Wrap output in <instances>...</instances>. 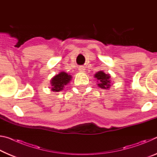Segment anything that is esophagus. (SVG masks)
Instances as JSON below:
<instances>
[{"mask_svg":"<svg viewBox=\"0 0 157 157\" xmlns=\"http://www.w3.org/2000/svg\"><path fill=\"white\" fill-rule=\"evenodd\" d=\"M78 69L80 72H84V71H85V68L84 67V66H79Z\"/></svg>","mask_w":157,"mask_h":157,"instance_id":"esophagus-1","label":"esophagus"}]
</instances>
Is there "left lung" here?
Wrapping results in <instances>:
<instances>
[{
	"label": "left lung",
	"mask_w": 157,
	"mask_h": 157,
	"mask_svg": "<svg viewBox=\"0 0 157 157\" xmlns=\"http://www.w3.org/2000/svg\"><path fill=\"white\" fill-rule=\"evenodd\" d=\"M95 78L97 79L98 86L102 89H108L111 86V77L109 74H105L103 71H98L95 75Z\"/></svg>",
	"instance_id": "obj_1"
}]
</instances>
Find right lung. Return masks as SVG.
<instances>
[{"mask_svg":"<svg viewBox=\"0 0 157 157\" xmlns=\"http://www.w3.org/2000/svg\"><path fill=\"white\" fill-rule=\"evenodd\" d=\"M71 78H72V77L70 75H68L65 72H61L52 78L51 82H50L52 85L51 90L55 92L62 91L65 85L71 81Z\"/></svg>","mask_w":157,"mask_h":157,"instance_id":"right-lung-1","label":"right lung"}]
</instances>
